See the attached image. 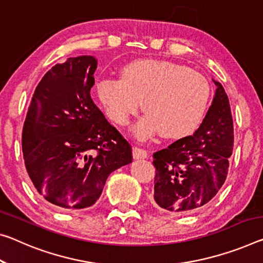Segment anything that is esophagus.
Here are the masks:
<instances>
[{"label": "esophagus", "mask_w": 263, "mask_h": 263, "mask_svg": "<svg viewBox=\"0 0 263 263\" xmlns=\"http://www.w3.org/2000/svg\"><path fill=\"white\" fill-rule=\"evenodd\" d=\"M133 158L135 159H145V158H147V151L140 147H133Z\"/></svg>", "instance_id": "34e87169"}]
</instances>
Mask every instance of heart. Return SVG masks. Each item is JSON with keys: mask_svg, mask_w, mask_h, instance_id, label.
Instances as JSON below:
<instances>
[{"mask_svg": "<svg viewBox=\"0 0 263 263\" xmlns=\"http://www.w3.org/2000/svg\"><path fill=\"white\" fill-rule=\"evenodd\" d=\"M99 101L110 118L127 125L139 109L145 114L135 126L140 139L160 131L177 139L197 128L211 99V85L200 72L166 61L141 60L125 65L122 78H104L97 86Z\"/></svg>", "mask_w": 263, "mask_h": 263, "instance_id": "obj_1", "label": "heart"}]
</instances>
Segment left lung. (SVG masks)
Wrapping results in <instances>:
<instances>
[{"label": "left lung", "instance_id": "1", "mask_svg": "<svg viewBox=\"0 0 263 263\" xmlns=\"http://www.w3.org/2000/svg\"><path fill=\"white\" fill-rule=\"evenodd\" d=\"M193 136L153 154L156 167L152 202L162 211L190 214L211 201L227 178L234 144L231 106L221 83Z\"/></svg>", "mask_w": 263, "mask_h": 263}]
</instances>
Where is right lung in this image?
I'll return each instance as SVG.
<instances>
[{
    "label": "right lung",
    "mask_w": 263,
    "mask_h": 263,
    "mask_svg": "<svg viewBox=\"0 0 263 263\" xmlns=\"http://www.w3.org/2000/svg\"><path fill=\"white\" fill-rule=\"evenodd\" d=\"M96 69L97 60L86 55L52 66L37 85L24 122L29 178L62 211L92 206L107 177L132 162L130 144L91 98Z\"/></svg>",
    "instance_id": "right-lung-1"
}]
</instances>
